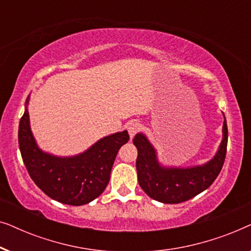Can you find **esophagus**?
<instances>
[{"instance_id": "esophagus-1", "label": "esophagus", "mask_w": 251, "mask_h": 251, "mask_svg": "<svg viewBox=\"0 0 251 251\" xmlns=\"http://www.w3.org/2000/svg\"><path fill=\"white\" fill-rule=\"evenodd\" d=\"M140 128H142V125H140L139 122H137V121H131V122H130L129 125H128V126H126L130 138H133V136H135L136 133L139 131Z\"/></svg>"}]
</instances>
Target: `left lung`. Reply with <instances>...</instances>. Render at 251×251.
<instances>
[{
    "label": "left lung",
    "instance_id": "obj_1",
    "mask_svg": "<svg viewBox=\"0 0 251 251\" xmlns=\"http://www.w3.org/2000/svg\"><path fill=\"white\" fill-rule=\"evenodd\" d=\"M132 142L138 151L136 168L143 191L162 203H180L207 190L221 173L227 149V123L224 116L221 145L214 157L201 166L164 167L159 162L156 150L143 132L137 133Z\"/></svg>",
    "mask_w": 251,
    "mask_h": 251
}]
</instances>
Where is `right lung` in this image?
Listing matches in <instances>:
<instances>
[{
	"instance_id": "right-lung-1",
	"label": "right lung",
	"mask_w": 251,
	"mask_h": 251,
	"mask_svg": "<svg viewBox=\"0 0 251 251\" xmlns=\"http://www.w3.org/2000/svg\"><path fill=\"white\" fill-rule=\"evenodd\" d=\"M29 96L19 122L18 142L22 157L30 178L48 197L70 205L87 204L107 186L119 150L128 143L126 130L99 139L83 153L57 156L42 151L30 130Z\"/></svg>"
}]
</instances>
